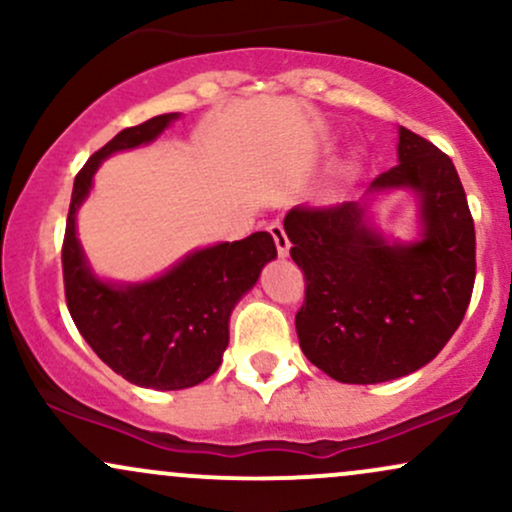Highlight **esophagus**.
Wrapping results in <instances>:
<instances>
[{
    "label": "esophagus",
    "mask_w": 512,
    "mask_h": 512,
    "mask_svg": "<svg viewBox=\"0 0 512 512\" xmlns=\"http://www.w3.org/2000/svg\"><path fill=\"white\" fill-rule=\"evenodd\" d=\"M269 233H272V238H274V243H276V252H279L281 257L289 255L291 240H289V236H286L284 226H281V223L276 221V223H272V226H269Z\"/></svg>",
    "instance_id": "esophagus-1"
}]
</instances>
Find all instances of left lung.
I'll return each mask as SVG.
<instances>
[{
    "label": "left lung",
    "instance_id": "obj_1",
    "mask_svg": "<svg viewBox=\"0 0 512 512\" xmlns=\"http://www.w3.org/2000/svg\"><path fill=\"white\" fill-rule=\"evenodd\" d=\"M399 163L368 195L411 190L421 236L387 240L370 226L368 199L293 207L284 219L305 276L296 332L308 361L339 383L373 385L424 368L460 327L477 276L467 195L438 146L399 127Z\"/></svg>",
    "mask_w": 512,
    "mask_h": 512
}]
</instances>
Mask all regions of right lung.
<instances>
[{
    "mask_svg": "<svg viewBox=\"0 0 512 512\" xmlns=\"http://www.w3.org/2000/svg\"><path fill=\"white\" fill-rule=\"evenodd\" d=\"M178 113L122 129L79 170L62 245L67 308L81 337L117 375L151 390H185L214 375L228 346V320L240 298L276 257L274 238L257 231L182 257L166 274L139 284L98 279L76 238V211L93 175L115 151L154 142Z\"/></svg>",
    "mask_w": 512,
    "mask_h": 512,
    "instance_id": "add662e5",
    "label": "right lung"
}]
</instances>
